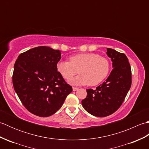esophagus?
<instances>
[{
	"mask_svg": "<svg viewBox=\"0 0 149 149\" xmlns=\"http://www.w3.org/2000/svg\"><path fill=\"white\" fill-rule=\"evenodd\" d=\"M73 91H77V90H79V88L77 87H73Z\"/></svg>",
	"mask_w": 149,
	"mask_h": 149,
	"instance_id": "esophagus-1",
	"label": "esophagus"
}]
</instances>
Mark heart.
<instances>
[{
	"label": "heart",
	"instance_id": "obj_1",
	"mask_svg": "<svg viewBox=\"0 0 149 149\" xmlns=\"http://www.w3.org/2000/svg\"><path fill=\"white\" fill-rule=\"evenodd\" d=\"M56 68L66 80H70L79 73V75L70 81L72 84L95 86L107 77L110 63L106 58L97 54L81 53L71 56L69 61H58Z\"/></svg>",
	"mask_w": 149,
	"mask_h": 149
}]
</instances>
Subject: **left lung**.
<instances>
[{"label": "left lung", "instance_id": "obj_1", "mask_svg": "<svg viewBox=\"0 0 149 149\" xmlns=\"http://www.w3.org/2000/svg\"><path fill=\"white\" fill-rule=\"evenodd\" d=\"M107 54L113 61V69L102 84L95 90H86L87 96L82 100L84 109L98 117L111 115L121 106L132 83L131 66L125 54L109 48Z\"/></svg>", "mask_w": 149, "mask_h": 149}]
</instances>
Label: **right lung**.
Here are the masks:
<instances>
[{
	"instance_id": "right-lung-1",
	"label": "right lung",
	"mask_w": 149,
	"mask_h": 149,
	"mask_svg": "<svg viewBox=\"0 0 149 149\" xmlns=\"http://www.w3.org/2000/svg\"><path fill=\"white\" fill-rule=\"evenodd\" d=\"M61 52L46 46L21 53L16 60L12 80L21 102L31 113L41 117L58 111L72 87L57 70Z\"/></svg>"
}]
</instances>
